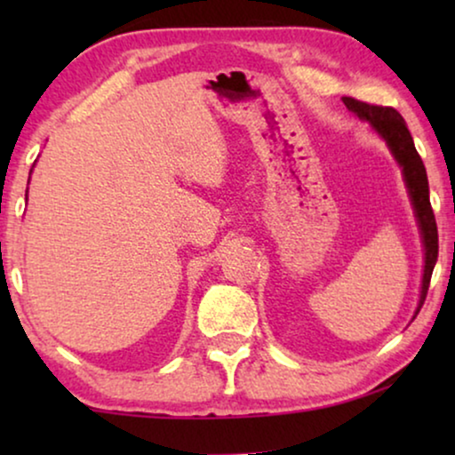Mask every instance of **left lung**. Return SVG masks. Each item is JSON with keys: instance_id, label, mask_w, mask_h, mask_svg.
<instances>
[{"instance_id": "left-lung-1", "label": "left lung", "mask_w": 455, "mask_h": 455, "mask_svg": "<svg viewBox=\"0 0 455 455\" xmlns=\"http://www.w3.org/2000/svg\"><path fill=\"white\" fill-rule=\"evenodd\" d=\"M344 105L354 116H358L360 120H366L371 124V128L387 142L391 155H394L402 167L403 182L408 186L410 201H412L416 221H419V229L422 234V244H425V273H422L420 300L419 308H416V315H419L420 307L425 304L428 283H431V275L439 254L437 223H435L431 198H428V180L425 164H422L420 155L416 151L406 122H403V117L394 108L371 105L352 97H344Z\"/></svg>"}]
</instances>
